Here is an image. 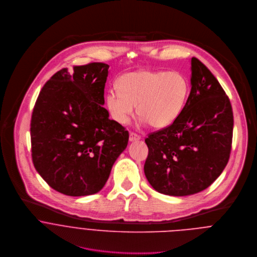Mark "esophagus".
Instances as JSON below:
<instances>
[{
	"label": "esophagus",
	"mask_w": 257,
	"mask_h": 257,
	"mask_svg": "<svg viewBox=\"0 0 257 257\" xmlns=\"http://www.w3.org/2000/svg\"><path fill=\"white\" fill-rule=\"evenodd\" d=\"M140 136L136 135L135 133H131L130 134V142H137V141H140Z\"/></svg>",
	"instance_id": "34e87169"
}]
</instances>
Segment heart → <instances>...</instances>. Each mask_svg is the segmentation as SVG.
<instances>
[{"mask_svg":"<svg viewBox=\"0 0 257 257\" xmlns=\"http://www.w3.org/2000/svg\"><path fill=\"white\" fill-rule=\"evenodd\" d=\"M118 88L111 87L105 95L112 117L127 124L137 111L143 124L156 130L171 125L180 115L189 93L188 82L179 73L139 71L121 76Z\"/></svg>","mask_w":257,"mask_h":257,"instance_id":"obj_1","label":"heart"}]
</instances>
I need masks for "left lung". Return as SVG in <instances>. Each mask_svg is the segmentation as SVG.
Masks as SVG:
<instances>
[{
	"label": "left lung",
	"instance_id": "obj_1",
	"mask_svg": "<svg viewBox=\"0 0 257 257\" xmlns=\"http://www.w3.org/2000/svg\"><path fill=\"white\" fill-rule=\"evenodd\" d=\"M191 89L178 118L146 139L145 174L160 193L185 196L207 188L226 167L233 113L228 96L196 58H191Z\"/></svg>",
	"mask_w": 257,
	"mask_h": 257
}]
</instances>
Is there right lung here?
<instances>
[{
    "label": "right lung",
    "instance_id": "add662e5",
    "mask_svg": "<svg viewBox=\"0 0 257 257\" xmlns=\"http://www.w3.org/2000/svg\"><path fill=\"white\" fill-rule=\"evenodd\" d=\"M109 66L62 69L43 86L31 120L35 169L69 196L98 192L125 150L128 132L103 107Z\"/></svg>",
    "mask_w": 257,
    "mask_h": 257
}]
</instances>
